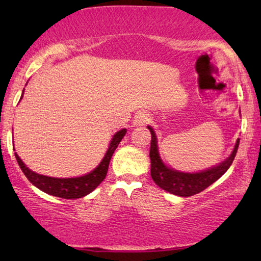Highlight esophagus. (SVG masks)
I'll return each mask as SVG.
<instances>
[{"instance_id":"obj_1","label":"esophagus","mask_w":261,"mask_h":261,"mask_svg":"<svg viewBox=\"0 0 261 261\" xmlns=\"http://www.w3.org/2000/svg\"><path fill=\"white\" fill-rule=\"evenodd\" d=\"M148 121V114L146 112H138L134 115L133 124L135 127L138 126H144V124Z\"/></svg>"}]
</instances>
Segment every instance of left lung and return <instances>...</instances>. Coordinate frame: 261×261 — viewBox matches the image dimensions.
Segmentation results:
<instances>
[{
    "mask_svg": "<svg viewBox=\"0 0 261 261\" xmlns=\"http://www.w3.org/2000/svg\"><path fill=\"white\" fill-rule=\"evenodd\" d=\"M147 128L151 132L152 137L151 148H149L152 179L163 190L180 196V197H189V196L198 194L212 185L214 181H216L220 177H222L233 163L238 152L239 142H240V139H238L231 154L219 165L201 171V172H181V171L171 169L164 164L159 154L158 140H156L154 130L151 126H147Z\"/></svg>",
    "mask_w": 261,
    "mask_h": 261,
    "instance_id": "8db88e82",
    "label": "left lung"
}]
</instances>
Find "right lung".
I'll return each instance as SVG.
<instances>
[{
	"instance_id": "right-lung-1",
	"label": "right lung",
	"mask_w": 261,
	"mask_h": 261,
	"mask_svg": "<svg viewBox=\"0 0 261 261\" xmlns=\"http://www.w3.org/2000/svg\"><path fill=\"white\" fill-rule=\"evenodd\" d=\"M23 96V92H22ZM21 96V98H22ZM20 98V99H21ZM127 129L123 128L117 132L116 134H114V137L110 141L109 147L107 149L106 155L103 156L101 163L98 164L97 167H95L91 172H89L84 176L81 177H74V178H55V177H48V176H42L34 171L28 169L24 165V163L20 159V156L17 155L15 152V158L19 164L20 169L22 170L24 176L27 177V179L31 181L34 187L40 189L41 191L46 192V194L56 196V197L65 198V199H74V198H81L90 194L91 191H94L99 184L102 183L108 172V167L110 159H112L113 153L115 152V149L119 144L122 140V138L126 135Z\"/></svg>"
}]
</instances>
